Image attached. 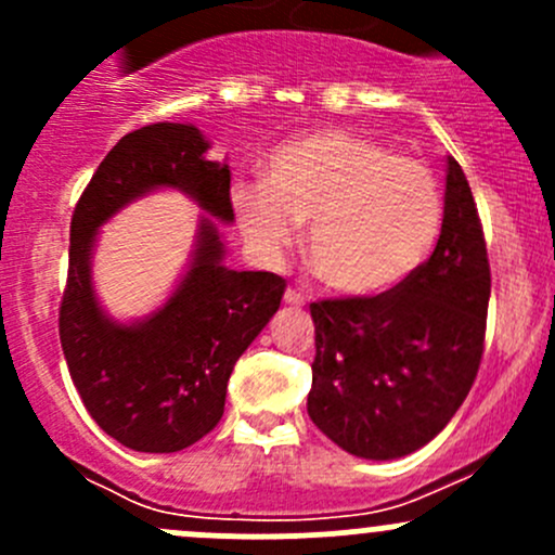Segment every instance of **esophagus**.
I'll list each match as a JSON object with an SVG mask.
<instances>
[{"label": "esophagus", "mask_w": 555, "mask_h": 555, "mask_svg": "<svg viewBox=\"0 0 555 555\" xmlns=\"http://www.w3.org/2000/svg\"><path fill=\"white\" fill-rule=\"evenodd\" d=\"M284 304H287V306H304L306 298L298 293V289L287 287V289H284Z\"/></svg>", "instance_id": "esophagus-1"}]
</instances>
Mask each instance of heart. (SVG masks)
<instances>
[{
  "label": "heart",
  "instance_id": "b5f03b06",
  "mask_svg": "<svg viewBox=\"0 0 555 555\" xmlns=\"http://www.w3.org/2000/svg\"><path fill=\"white\" fill-rule=\"evenodd\" d=\"M238 231L260 260L276 262L309 222L306 251L330 289L376 298L429 257L443 225L435 173L349 131L304 133L279 144L266 179L231 184Z\"/></svg>",
  "mask_w": 555,
  "mask_h": 555
}]
</instances>
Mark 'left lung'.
<instances>
[{
    "instance_id": "obj_1",
    "label": "left lung",
    "mask_w": 555,
    "mask_h": 555,
    "mask_svg": "<svg viewBox=\"0 0 555 555\" xmlns=\"http://www.w3.org/2000/svg\"><path fill=\"white\" fill-rule=\"evenodd\" d=\"M489 295L473 190L449 155L433 257L376 298L311 304V422L351 456L373 462L427 446L478 376Z\"/></svg>"
}]
</instances>
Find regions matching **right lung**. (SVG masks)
<instances>
[{
	"mask_svg": "<svg viewBox=\"0 0 555 555\" xmlns=\"http://www.w3.org/2000/svg\"><path fill=\"white\" fill-rule=\"evenodd\" d=\"M209 147L193 122L126 133L72 215L61 346L93 422L131 451L173 453L211 433L225 411L233 365L282 304V276L225 266L214 220L233 222L231 169L206 158ZM158 189H179L205 215L170 298L120 323L105 313L92 284L98 233L117 210Z\"/></svg>",
	"mask_w": 555,
	"mask_h": 555,
	"instance_id": "obj_1",
	"label": "right lung"
}]
</instances>
